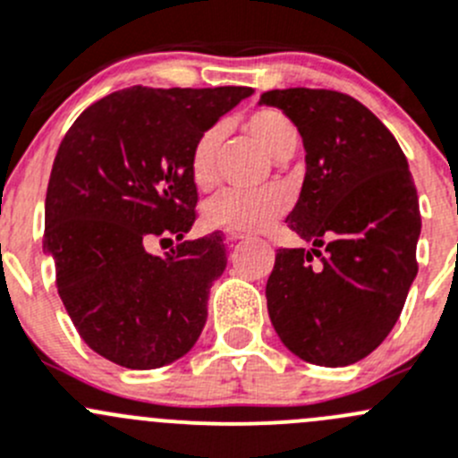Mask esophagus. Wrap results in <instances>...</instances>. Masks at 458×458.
<instances>
[{
  "label": "esophagus",
  "mask_w": 458,
  "mask_h": 458,
  "mask_svg": "<svg viewBox=\"0 0 458 458\" xmlns=\"http://www.w3.org/2000/svg\"><path fill=\"white\" fill-rule=\"evenodd\" d=\"M225 239H228V242H242V239H246V234L234 233V230H225Z\"/></svg>",
  "instance_id": "esophagus-1"
}]
</instances>
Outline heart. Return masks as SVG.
Wrapping results in <instances>:
<instances>
[{
  "label": "heart",
  "instance_id": "1",
  "mask_svg": "<svg viewBox=\"0 0 458 458\" xmlns=\"http://www.w3.org/2000/svg\"><path fill=\"white\" fill-rule=\"evenodd\" d=\"M248 134L266 149L275 161H286L300 145V131L291 118L277 109H257L243 118ZM224 127L203 131L190 152V176L199 190H210L216 181V152H219ZM288 192L282 188L261 190H221L203 203V224L215 230L234 233H259L268 228L288 208Z\"/></svg>",
  "mask_w": 458,
  "mask_h": 458
}]
</instances>
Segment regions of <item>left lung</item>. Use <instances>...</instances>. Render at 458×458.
<instances>
[{"label": "left lung", "mask_w": 458, "mask_h": 458, "mask_svg": "<svg viewBox=\"0 0 458 458\" xmlns=\"http://www.w3.org/2000/svg\"><path fill=\"white\" fill-rule=\"evenodd\" d=\"M304 143L306 174L288 228L313 248H279L266 284L279 340L301 360L347 367L389 335L407 300L420 237L419 194L392 131L347 93L275 89ZM323 266H310L318 248Z\"/></svg>", "instance_id": "1"}]
</instances>
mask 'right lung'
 Instances as JSON below:
<instances>
[{"label": "right lung", "instance_id": "obj_1", "mask_svg": "<svg viewBox=\"0 0 458 458\" xmlns=\"http://www.w3.org/2000/svg\"><path fill=\"white\" fill-rule=\"evenodd\" d=\"M248 96L250 87H130L93 102L62 139L44 250L66 313L106 360L158 369L197 344L228 259L219 233L183 239L197 206L190 152ZM158 236L180 246L152 256L147 246Z\"/></svg>", "mask_w": 458, "mask_h": 458}]
</instances>
